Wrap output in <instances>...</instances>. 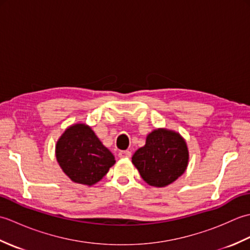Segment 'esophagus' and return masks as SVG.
I'll list each match as a JSON object with an SVG mask.
<instances>
[{"mask_svg": "<svg viewBox=\"0 0 250 250\" xmlns=\"http://www.w3.org/2000/svg\"><path fill=\"white\" fill-rule=\"evenodd\" d=\"M118 156H119V158H130L131 157V151H129V150H121V151H119V153H118Z\"/></svg>", "mask_w": 250, "mask_h": 250, "instance_id": "esophagus-1", "label": "esophagus"}]
</instances>
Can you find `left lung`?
<instances>
[{"label":"left lung","instance_id":"8db88e82","mask_svg":"<svg viewBox=\"0 0 250 250\" xmlns=\"http://www.w3.org/2000/svg\"><path fill=\"white\" fill-rule=\"evenodd\" d=\"M188 159V148L182 136L158 129L147 136L145 146L135 151L132 163L148 185L166 187L184 174Z\"/></svg>","mask_w":250,"mask_h":250}]
</instances>
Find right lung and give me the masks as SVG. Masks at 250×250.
Instances as JSON below:
<instances>
[{
    "label": "right lung",
    "instance_id": "add662e5",
    "mask_svg": "<svg viewBox=\"0 0 250 250\" xmlns=\"http://www.w3.org/2000/svg\"><path fill=\"white\" fill-rule=\"evenodd\" d=\"M56 157L74 183L88 186L102 179L116 162L113 153L86 125H74L65 130L57 143Z\"/></svg>",
    "mask_w": 250,
    "mask_h": 250
}]
</instances>
